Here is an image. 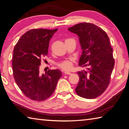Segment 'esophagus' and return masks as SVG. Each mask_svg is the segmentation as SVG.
Returning <instances> with one entry per match:
<instances>
[{
	"label": "esophagus",
	"mask_w": 129,
	"mask_h": 129,
	"mask_svg": "<svg viewBox=\"0 0 129 129\" xmlns=\"http://www.w3.org/2000/svg\"><path fill=\"white\" fill-rule=\"evenodd\" d=\"M64 75H71L72 73H71V72H70L66 71V72H64Z\"/></svg>",
	"instance_id": "34e87169"
}]
</instances>
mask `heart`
<instances>
[{
  "label": "heart",
  "instance_id": "b5f03b06",
  "mask_svg": "<svg viewBox=\"0 0 129 129\" xmlns=\"http://www.w3.org/2000/svg\"><path fill=\"white\" fill-rule=\"evenodd\" d=\"M73 65V61L72 59L66 60L62 61L58 64V67L64 71H70L72 69Z\"/></svg>",
  "mask_w": 129,
  "mask_h": 129
}]
</instances>
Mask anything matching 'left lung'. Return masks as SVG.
I'll list each match as a JSON object with an SVG mask.
<instances>
[{"mask_svg":"<svg viewBox=\"0 0 129 129\" xmlns=\"http://www.w3.org/2000/svg\"><path fill=\"white\" fill-rule=\"evenodd\" d=\"M68 30L78 36L82 49L79 66H87L77 74L80 80L75 89L82 98L92 99L100 96L108 86L114 67L113 49L106 32L90 23H78Z\"/></svg>","mask_w":129,"mask_h":129,"instance_id":"obj_1","label":"left lung"}]
</instances>
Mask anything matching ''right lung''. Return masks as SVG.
<instances>
[{"label": "right lung", "mask_w": 129, "mask_h": 129, "mask_svg": "<svg viewBox=\"0 0 129 129\" xmlns=\"http://www.w3.org/2000/svg\"><path fill=\"white\" fill-rule=\"evenodd\" d=\"M58 29H33L18 40L13 51L12 67L14 80L20 90L34 101L45 100L51 96L62 76L59 70L39 71L41 58L48 54L49 42Z\"/></svg>", "instance_id": "right-lung-1"}]
</instances>
